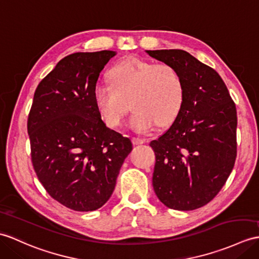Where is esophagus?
Instances as JSON below:
<instances>
[{"instance_id":"esophagus-1","label":"esophagus","mask_w":259,"mask_h":259,"mask_svg":"<svg viewBox=\"0 0 259 259\" xmlns=\"http://www.w3.org/2000/svg\"><path fill=\"white\" fill-rule=\"evenodd\" d=\"M132 142H134V144H142L146 142V139H143V138H139V137H134L132 138Z\"/></svg>"}]
</instances>
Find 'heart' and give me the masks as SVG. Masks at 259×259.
<instances>
[{
  "label": "heart",
  "instance_id": "obj_1",
  "mask_svg": "<svg viewBox=\"0 0 259 259\" xmlns=\"http://www.w3.org/2000/svg\"><path fill=\"white\" fill-rule=\"evenodd\" d=\"M110 85L97 86L95 105L110 128L121 124L131 108L130 125L138 132L171 124L181 112L185 97L182 75L170 64L131 57L109 70Z\"/></svg>",
  "mask_w": 259,
  "mask_h": 259
}]
</instances>
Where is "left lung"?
I'll return each mask as SVG.
<instances>
[{
    "label": "left lung",
    "instance_id": "left-lung-1",
    "mask_svg": "<svg viewBox=\"0 0 259 259\" xmlns=\"http://www.w3.org/2000/svg\"><path fill=\"white\" fill-rule=\"evenodd\" d=\"M147 53L174 66L185 87L180 115L150 142L155 153L153 189L165 206L192 211L218 195L235 164L236 106L221 76L188 52Z\"/></svg>",
    "mask_w": 259,
    "mask_h": 259
}]
</instances>
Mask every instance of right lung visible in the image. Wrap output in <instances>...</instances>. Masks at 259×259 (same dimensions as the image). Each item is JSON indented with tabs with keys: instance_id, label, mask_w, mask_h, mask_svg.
Masks as SVG:
<instances>
[{
	"instance_id": "add662e5",
	"label": "right lung",
	"mask_w": 259,
	"mask_h": 259,
	"mask_svg": "<svg viewBox=\"0 0 259 259\" xmlns=\"http://www.w3.org/2000/svg\"><path fill=\"white\" fill-rule=\"evenodd\" d=\"M112 51L66 56L35 90L27 132L34 171L47 193L78 212L95 211L109 200L129 138L107 127L94 92Z\"/></svg>"
}]
</instances>
